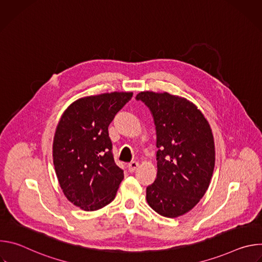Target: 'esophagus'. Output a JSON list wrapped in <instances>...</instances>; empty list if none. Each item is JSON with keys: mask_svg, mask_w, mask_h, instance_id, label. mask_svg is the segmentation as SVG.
Returning a JSON list of instances; mask_svg holds the SVG:
<instances>
[{"mask_svg": "<svg viewBox=\"0 0 262 262\" xmlns=\"http://www.w3.org/2000/svg\"><path fill=\"white\" fill-rule=\"evenodd\" d=\"M127 167H128V171H129L130 173H133V172H135L136 169L139 167V163H138L137 161H134V162L129 163Z\"/></svg>", "mask_w": 262, "mask_h": 262, "instance_id": "34e87169", "label": "esophagus"}]
</instances>
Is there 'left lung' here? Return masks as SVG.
I'll return each instance as SVG.
<instances>
[{
    "label": "left lung",
    "instance_id": "8db88e82",
    "mask_svg": "<svg viewBox=\"0 0 262 262\" xmlns=\"http://www.w3.org/2000/svg\"><path fill=\"white\" fill-rule=\"evenodd\" d=\"M136 98L151 111L157 129L158 174L146 200L159 214L177 217L206 193L215 162L210 125L192 101L168 92L143 91Z\"/></svg>",
    "mask_w": 262,
    "mask_h": 262
}]
</instances>
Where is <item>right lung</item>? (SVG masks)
Listing matches in <instances>:
<instances>
[{
	"label": "right lung",
	"mask_w": 262,
	"mask_h": 262,
	"mask_svg": "<svg viewBox=\"0 0 262 262\" xmlns=\"http://www.w3.org/2000/svg\"><path fill=\"white\" fill-rule=\"evenodd\" d=\"M133 92H111L73 101L53 142L56 175L65 197L86 211L114 200L124 174L114 162L107 127Z\"/></svg>",
	"instance_id": "add662e5"
}]
</instances>
